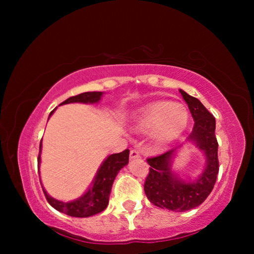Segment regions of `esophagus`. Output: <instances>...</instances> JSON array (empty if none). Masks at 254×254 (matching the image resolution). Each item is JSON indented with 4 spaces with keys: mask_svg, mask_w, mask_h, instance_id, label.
<instances>
[{
    "mask_svg": "<svg viewBox=\"0 0 254 254\" xmlns=\"http://www.w3.org/2000/svg\"><path fill=\"white\" fill-rule=\"evenodd\" d=\"M137 158H140V152L137 151V150H131L130 151V159L131 160H133V159H137Z\"/></svg>",
    "mask_w": 254,
    "mask_h": 254,
    "instance_id": "esophagus-1",
    "label": "esophagus"
}]
</instances>
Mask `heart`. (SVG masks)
Returning <instances> with one entry per match:
<instances>
[{
  "label": "heart",
  "instance_id": "1",
  "mask_svg": "<svg viewBox=\"0 0 254 254\" xmlns=\"http://www.w3.org/2000/svg\"><path fill=\"white\" fill-rule=\"evenodd\" d=\"M189 123V112L182 104L160 101L144 106L133 119V128L150 132V137L160 145L173 143L183 134Z\"/></svg>",
  "mask_w": 254,
  "mask_h": 254
}]
</instances>
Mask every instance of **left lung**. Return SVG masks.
Segmentation results:
<instances>
[{
  "instance_id": "left-lung-1",
  "label": "left lung",
  "mask_w": 254,
  "mask_h": 254,
  "mask_svg": "<svg viewBox=\"0 0 254 254\" xmlns=\"http://www.w3.org/2000/svg\"><path fill=\"white\" fill-rule=\"evenodd\" d=\"M195 124L184 144L156 158L148 159L150 173L145 179L144 192L153 205L173 212H185L199 206L213 190L218 174L216 121L199 100L179 89ZM192 144L203 152L205 163L195 179L184 180L173 169V161L185 144Z\"/></svg>"
}]
</instances>
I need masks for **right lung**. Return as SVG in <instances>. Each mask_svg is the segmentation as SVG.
Here are the masks:
<instances>
[{"mask_svg":"<svg viewBox=\"0 0 254 254\" xmlns=\"http://www.w3.org/2000/svg\"><path fill=\"white\" fill-rule=\"evenodd\" d=\"M103 95H104L103 92H85L79 94V95L67 98V100L65 102H63L60 105L70 104V103L97 104V103H100ZM56 109H57V107H56ZM56 109L49 114L48 120L50 119L51 115L54 114ZM41 150L42 140L40 141L39 157H38V170H39V173L41 163ZM128 154H130V150L127 149L124 150L123 152L113 153L107 156L104 159V161L101 163L100 168L97 169V173L93 179L91 186L87 188V190H86L83 195H80L78 198L76 199H72L69 201L56 199L46 191V189L41 185L47 200H48V203L53 206L55 209H57L64 214L69 215V216L72 217H89L103 212V210L107 207V205H109L112 185L114 183L115 177L118 176L119 171L128 163Z\"/></svg>","mask_w":254,"mask_h":254,"instance_id":"obj_1","label":"right lung"}]
</instances>
